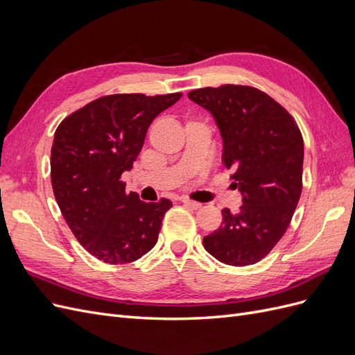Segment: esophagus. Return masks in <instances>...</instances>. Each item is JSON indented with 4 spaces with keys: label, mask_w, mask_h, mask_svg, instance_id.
I'll return each instance as SVG.
<instances>
[{
    "label": "esophagus",
    "mask_w": 355,
    "mask_h": 355,
    "mask_svg": "<svg viewBox=\"0 0 355 355\" xmlns=\"http://www.w3.org/2000/svg\"><path fill=\"white\" fill-rule=\"evenodd\" d=\"M182 202H184L187 207H191V209H200V207H201V202L191 200V198H188V197H182Z\"/></svg>",
    "instance_id": "1"
}]
</instances>
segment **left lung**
I'll return each instance as SVG.
<instances>
[{"mask_svg": "<svg viewBox=\"0 0 355 355\" xmlns=\"http://www.w3.org/2000/svg\"><path fill=\"white\" fill-rule=\"evenodd\" d=\"M188 98L216 118L222 163L243 194L240 209L222 210V227L202 239L227 265L259 262L282 240L302 192L304 139L295 118L265 92L241 84L191 90Z\"/></svg>", "mask_w": 355, "mask_h": 355, "instance_id": "left-lung-1", "label": "left lung"}]
</instances>
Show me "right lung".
Wrapping results in <instances>:
<instances>
[{
    "mask_svg": "<svg viewBox=\"0 0 355 355\" xmlns=\"http://www.w3.org/2000/svg\"><path fill=\"white\" fill-rule=\"evenodd\" d=\"M182 93L102 96L63 118L51 146V187L75 239L105 263L133 262L158 240L170 200L144 202L125 192L154 118Z\"/></svg>",
    "mask_w": 355,
    "mask_h": 355,
    "instance_id": "right-lung-1",
    "label": "right lung"
}]
</instances>
